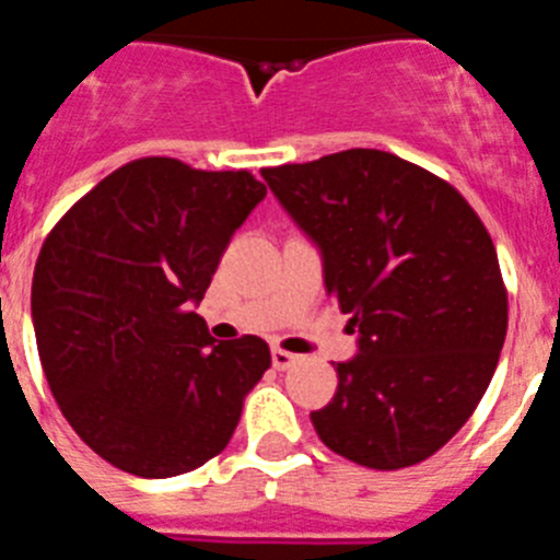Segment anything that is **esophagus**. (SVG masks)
Instances as JSON below:
<instances>
[{"mask_svg":"<svg viewBox=\"0 0 560 560\" xmlns=\"http://www.w3.org/2000/svg\"><path fill=\"white\" fill-rule=\"evenodd\" d=\"M296 359H300V355L289 353V350H283V348H271V364H275L277 370H289L291 364H296Z\"/></svg>","mask_w":560,"mask_h":560,"instance_id":"34e87169","label":"esophagus"}]
</instances>
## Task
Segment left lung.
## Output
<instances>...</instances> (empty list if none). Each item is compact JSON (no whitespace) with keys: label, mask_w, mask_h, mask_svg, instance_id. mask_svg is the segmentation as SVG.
<instances>
[{"label":"left lung","mask_w":560,"mask_h":560,"mask_svg":"<svg viewBox=\"0 0 560 560\" xmlns=\"http://www.w3.org/2000/svg\"><path fill=\"white\" fill-rule=\"evenodd\" d=\"M323 255L325 291L359 353L311 412L330 452L378 471L432 457L471 418L508 334V291L471 205L434 173L375 148L264 167Z\"/></svg>","instance_id":"1"}]
</instances>
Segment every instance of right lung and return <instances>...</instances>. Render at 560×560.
<instances>
[{"mask_svg": "<svg viewBox=\"0 0 560 560\" xmlns=\"http://www.w3.org/2000/svg\"><path fill=\"white\" fill-rule=\"evenodd\" d=\"M264 199L249 171L145 156L44 241L30 296L44 375L69 427L120 471L165 479L224 452L271 368L264 339L215 341L192 311Z\"/></svg>", "mask_w": 560, "mask_h": 560, "instance_id": "obj_1", "label": "right lung"}]
</instances>
